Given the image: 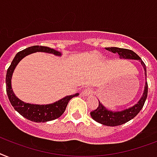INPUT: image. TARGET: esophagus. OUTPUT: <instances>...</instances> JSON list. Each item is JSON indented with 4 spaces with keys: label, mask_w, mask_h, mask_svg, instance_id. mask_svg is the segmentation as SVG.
<instances>
[{
    "label": "esophagus",
    "mask_w": 157,
    "mask_h": 157,
    "mask_svg": "<svg viewBox=\"0 0 157 157\" xmlns=\"http://www.w3.org/2000/svg\"><path fill=\"white\" fill-rule=\"evenodd\" d=\"M92 94H93V90L91 88H88V89H85V90H83L82 93H81V95L83 97H87L92 95Z\"/></svg>",
    "instance_id": "1"
}]
</instances>
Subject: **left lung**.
<instances>
[{
  "label": "left lung",
  "mask_w": 157,
  "mask_h": 157,
  "mask_svg": "<svg viewBox=\"0 0 157 157\" xmlns=\"http://www.w3.org/2000/svg\"><path fill=\"white\" fill-rule=\"evenodd\" d=\"M105 49L113 53H117L119 56L120 59H136L139 60L144 67V75L147 76V71H146V66L143 60L138 55L135 53L133 51L129 49H124V48H106ZM147 96V83L145 82L144 90L143 93L141 98L138 102L135 104L132 107L127 108L126 109H123L120 111H113L109 110L107 108L101 104L99 101L98 107L95 110L90 112V115L92 118L101 124L109 126V127H115L119 125L124 124L128 121L132 120L137 114L140 113L141 109L143 108Z\"/></svg>",
  "instance_id": "1"
}]
</instances>
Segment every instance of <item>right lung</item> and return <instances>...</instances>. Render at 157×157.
Wrapping results in <instances>:
<instances>
[{
    "label": "right lung",
    "instance_id": "1",
    "mask_svg": "<svg viewBox=\"0 0 157 157\" xmlns=\"http://www.w3.org/2000/svg\"><path fill=\"white\" fill-rule=\"evenodd\" d=\"M35 52L50 53L56 56H62L61 52L56 51L53 48L43 47V46H32L17 53L6 73V92H7V95L13 107L21 115L23 116L24 118H27L32 122H35V123H45V122L54 120L59 118L63 114V112L65 111L68 101L72 98L78 96L79 94H76L74 95H68L56 102L47 104V105H37V104L26 103L24 102L23 101L20 100L18 98H17L13 91L12 85H11L13 73L14 72L16 66L24 57L32 53H35Z\"/></svg>",
    "mask_w": 157,
    "mask_h": 157
}]
</instances>
